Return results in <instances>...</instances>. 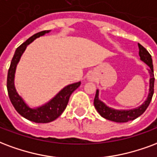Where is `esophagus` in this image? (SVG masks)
Segmentation results:
<instances>
[{
	"label": "esophagus",
	"mask_w": 157,
	"mask_h": 157,
	"mask_svg": "<svg viewBox=\"0 0 157 157\" xmlns=\"http://www.w3.org/2000/svg\"><path fill=\"white\" fill-rule=\"evenodd\" d=\"M89 80H90V81H92V77H90H90H89Z\"/></svg>",
	"instance_id": "esophagus-1"
}]
</instances>
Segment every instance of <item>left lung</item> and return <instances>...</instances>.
I'll use <instances>...</instances> for the list:
<instances>
[{
  "instance_id": "obj_1",
  "label": "left lung",
  "mask_w": 157,
  "mask_h": 157,
  "mask_svg": "<svg viewBox=\"0 0 157 157\" xmlns=\"http://www.w3.org/2000/svg\"><path fill=\"white\" fill-rule=\"evenodd\" d=\"M138 47H139V56H140V60L150 67L148 71L150 73L151 78H150V89L148 96L145 102L139 107L132 109V110H115L113 108L107 106L105 103L100 101L99 90H96V96L94 99V105L96 111H98V113L102 117H104L107 120L115 121V122H127L130 121L135 120L136 118L140 117V115L143 114L151 101L153 93H154V82H155L152 59H151V56L150 55V53L147 52V49L139 43H138Z\"/></svg>"
}]
</instances>
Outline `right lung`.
<instances>
[{
    "label": "right lung",
    "mask_w": 157,
    "mask_h": 157,
    "mask_svg": "<svg viewBox=\"0 0 157 157\" xmlns=\"http://www.w3.org/2000/svg\"><path fill=\"white\" fill-rule=\"evenodd\" d=\"M50 31H43L38 32L27 39L23 44H21L16 50L13 58L10 62V68L8 70L6 86H7L8 95L10 101L16 109V111L21 117L36 123L51 122L60 117L67 107L71 95L81 85V82L68 85L61 91H59V93L56 94V96H54L50 101L37 108L29 107L27 104L24 101V100L21 98V96H19V94L17 93L14 85V78H15L17 66L21 59V56L23 54V52H25L26 46L30 43L32 42L38 37L44 36L46 33H49Z\"/></svg>",
    "instance_id": "right-lung-1"
}]
</instances>
